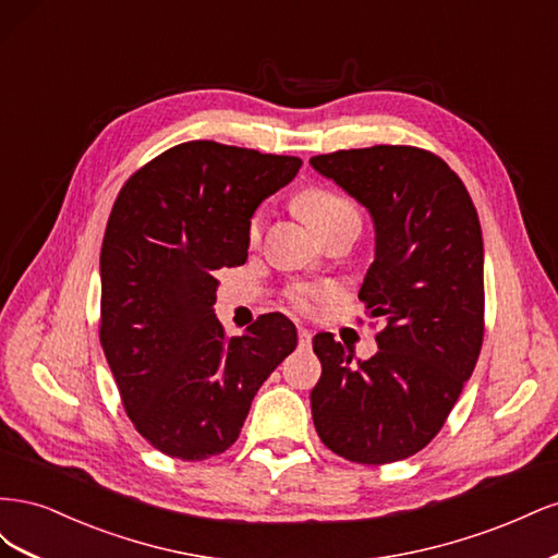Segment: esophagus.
Returning a JSON list of instances; mask_svg holds the SVG:
<instances>
[{"label":"esophagus","mask_w":558,"mask_h":558,"mask_svg":"<svg viewBox=\"0 0 558 558\" xmlns=\"http://www.w3.org/2000/svg\"><path fill=\"white\" fill-rule=\"evenodd\" d=\"M298 344L300 349H307L312 344V332L307 328H298Z\"/></svg>","instance_id":"1"}]
</instances>
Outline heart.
<instances>
[{
  "instance_id": "heart-1",
  "label": "heart",
  "mask_w": 558,
  "mask_h": 558,
  "mask_svg": "<svg viewBox=\"0 0 558 558\" xmlns=\"http://www.w3.org/2000/svg\"><path fill=\"white\" fill-rule=\"evenodd\" d=\"M298 207L302 216H305L318 232H326L328 228L340 223L347 216H359L356 207H353L344 195L324 189V185H312V189L302 191L298 197ZM260 234H263V214L258 211L248 223V240L258 242ZM330 295L332 293L330 289H326V286H295L293 291H289V302L300 312H314L320 302H326Z\"/></svg>"
}]
</instances>
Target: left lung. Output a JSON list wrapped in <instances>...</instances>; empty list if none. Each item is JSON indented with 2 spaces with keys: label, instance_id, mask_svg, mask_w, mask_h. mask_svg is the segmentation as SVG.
<instances>
[{
  "label": "left lung",
  "instance_id": "1",
  "mask_svg": "<svg viewBox=\"0 0 558 558\" xmlns=\"http://www.w3.org/2000/svg\"><path fill=\"white\" fill-rule=\"evenodd\" d=\"M316 172L367 207L377 248L361 286L381 318L379 351L353 353L318 332L316 433L353 463L381 465L424 449L440 433L484 340V244L463 181L430 150L369 146L314 156Z\"/></svg>",
  "mask_w": 558,
  "mask_h": 558
}]
</instances>
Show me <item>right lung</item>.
Returning <instances> with one entry per match:
<instances>
[{"label": "right lung", "instance_id": "obj_1", "mask_svg": "<svg viewBox=\"0 0 558 558\" xmlns=\"http://www.w3.org/2000/svg\"><path fill=\"white\" fill-rule=\"evenodd\" d=\"M300 165L185 142L140 167L113 202L99 256V342L132 426L172 459L205 461L232 447L253 396L298 344L279 312L226 337L214 272L246 260L253 211Z\"/></svg>", "mask_w": 558, "mask_h": 558}]
</instances>
